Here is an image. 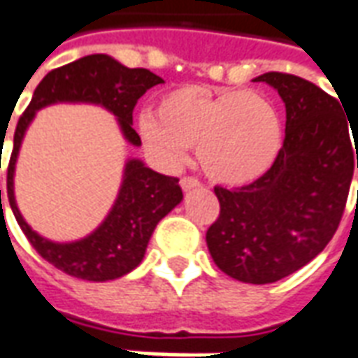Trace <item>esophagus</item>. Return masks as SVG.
I'll use <instances>...</instances> for the list:
<instances>
[{
	"label": "esophagus",
	"mask_w": 358,
	"mask_h": 358,
	"mask_svg": "<svg viewBox=\"0 0 358 358\" xmlns=\"http://www.w3.org/2000/svg\"><path fill=\"white\" fill-rule=\"evenodd\" d=\"M180 186H182L184 192H189V189H194V187H199L201 184H199V180L194 178V176H184V178L180 180Z\"/></svg>",
	"instance_id": "obj_1"
}]
</instances>
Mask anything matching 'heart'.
I'll list each match as a JSON object with an SVG mask.
<instances>
[{
	"mask_svg": "<svg viewBox=\"0 0 358 358\" xmlns=\"http://www.w3.org/2000/svg\"><path fill=\"white\" fill-rule=\"evenodd\" d=\"M138 128L169 169L182 166L197 145L205 174L224 186H245L266 174L284 141L276 107L253 90L176 88L161 97L157 113H141Z\"/></svg>",
	"mask_w": 358,
	"mask_h": 358,
	"instance_id": "heart-1",
	"label": "heart"
}]
</instances>
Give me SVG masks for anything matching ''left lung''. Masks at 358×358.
<instances>
[{
    "mask_svg": "<svg viewBox=\"0 0 358 358\" xmlns=\"http://www.w3.org/2000/svg\"><path fill=\"white\" fill-rule=\"evenodd\" d=\"M253 82H266L284 101V145L249 186L215 187L220 215L207 230V248L230 278L272 284L310 263L334 238L358 151L341 99L293 74L266 73Z\"/></svg>",
    "mask_w": 358,
    "mask_h": 358,
    "instance_id": "8db88e82",
    "label": "left lung"
}]
</instances>
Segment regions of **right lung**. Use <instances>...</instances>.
Here are the masks:
<instances>
[{
    "label": "right lung",
    "instance_id": "obj_1",
    "mask_svg": "<svg viewBox=\"0 0 358 358\" xmlns=\"http://www.w3.org/2000/svg\"><path fill=\"white\" fill-rule=\"evenodd\" d=\"M163 82L161 76L148 69H128L103 53L88 55L45 74L34 90L30 105L19 118L7 166L9 205L32 248L69 276L88 282H107L132 272L145 255L149 238L159 220L182 201V187L178 186V178L151 171L140 159H128L115 205L94 232L71 243L45 240L27 224L15 201L13 176L27 128L34 120L36 110L48 105L94 103L113 113L124 140L140 148V136L132 128V110L141 95Z\"/></svg>",
    "mask_w": 358,
    "mask_h": 358
}]
</instances>
